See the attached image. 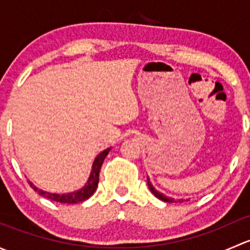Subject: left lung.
Segmentation results:
<instances>
[{"label": "left lung", "mask_w": 250, "mask_h": 250, "mask_svg": "<svg viewBox=\"0 0 250 250\" xmlns=\"http://www.w3.org/2000/svg\"><path fill=\"white\" fill-rule=\"evenodd\" d=\"M147 185H148V188H150V191H151V192H152L153 195H155L156 197L158 198V200L163 201V202H168V203H173V202H175V200H173V198L166 197L165 195H162V193H161V192H158L157 190H155V188H153V186L151 185V183H150V180H148V179H147ZM179 202H183V200H181V201H179Z\"/></svg>", "instance_id": "left-lung-1"}]
</instances>
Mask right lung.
Instances as JSON below:
<instances>
[{
  "label": "right lung",
  "mask_w": 250,
  "mask_h": 250,
  "mask_svg": "<svg viewBox=\"0 0 250 250\" xmlns=\"http://www.w3.org/2000/svg\"><path fill=\"white\" fill-rule=\"evenodd\" d=\"M110 150H111V147L106 148V150H104L103 152H100L99 155L97 156L94 163H93L92 172H90L89 179H88V181H87V184L84 185V188H82L81 190L75 191V192H71V193H66V195H57V193H50V192H46V191L39 190V188H37L34 184L30 183L29 181L30 186H31V188H34L37 193H40V195L43 196V197L48 198V200L55 201V202L67 203V204L83 202V201L88 200V198H89L90 196L95 192V190H97L98 183H99L100 168H102L103 162H104L105 157H106Z\"/></svg>",
  "instance_id": "right-lung-1"
}]
</instances>
